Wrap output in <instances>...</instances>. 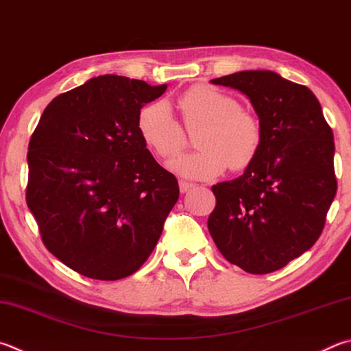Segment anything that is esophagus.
<instances>
[{"label": "esophagus", "instance_id": "34e87169", "mask_svg": "<svg viewBox=\"0 0 351 351\" xmlns=\"http://www.w3.org/2000/svg\"><path fill=\"white\" fill-rule=\"evenodd\" d=\"M193 187H195V184H192V182L180 181V190H181V193H186V192H189L190 189H193Z\"/></svg>", "mask_w": 351, "mask_h": 351}]
</instances>
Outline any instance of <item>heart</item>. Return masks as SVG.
<instances>
[{
    "label": "heart",
    "mask_w": 351,
    "mask_h": 351,
    "mask_svg": "<svg viewBox=\"0 0 351 351\" xmlns=\"http://www.w3.org/2000/svg\"><path fill=\"white\" fill-rule=\"evenodd\" d=\"M184 127L196 133L197 152L170 162L175 173L190 180H212L227 167L239 171L256 158L263 129L252 112L230 95L212 86H193L176 98ZM136 129L152 154L170 159L186 147L187 136L165 101H154L138 112Z\"/></svg>",
    "instance_id": "heart-1"
}]
</instances>
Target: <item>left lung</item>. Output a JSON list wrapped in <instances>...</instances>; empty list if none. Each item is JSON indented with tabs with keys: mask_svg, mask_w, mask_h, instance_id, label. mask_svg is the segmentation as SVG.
<instances>
[{
	"mask_svg": "<svg viewBox=\"0 0 351 351\" xmlns=\"http://www.w3.org/2000/svg\"><path fill=\"white\" fill-rule=\"evenodd\" d=\"M247 95L263 141L244 175L212 187L208 232L228 263L253 275L282 269L315 244L335 199V141L308 87L270 70L212 80Z\"/></svg>",
	"mask_w": 351,
	"mask_h": 351,
	"instance_id": "left-lung-1",
	"label": "left lung"
}]
</instances>
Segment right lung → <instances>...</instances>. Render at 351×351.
Returning <instances> with one entry per match:
<instances>
[{"label":"right lung","instance_id":"right-lung-1","mask_svg":"<svg viewBox=\"0 0 351 351\" xmlns=\"http://www.w3.org/2000/svg\"><path fill=\"white\" fill-rule=\"evenodd\" d=\"M167 86L103 75L50 101L29 143L25 201L47 250L99 281L139 270L180 196L138 112Z\"/></svg>","mask_w":351,"mask_h":351}]
</instances>
